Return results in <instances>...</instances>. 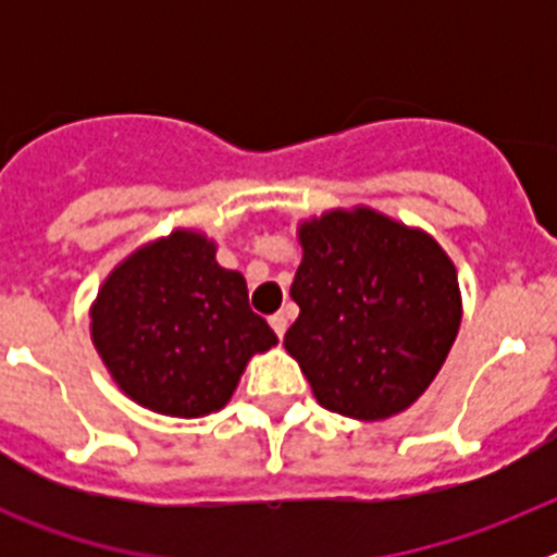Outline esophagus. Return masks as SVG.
<instances>
[{
  "label": "esophagus",
  "instance_id": "1",
  "mask_svg": "<svg viewBox=\"0 0 557 557\" xmlns=\"http://www.w3.org/2000/svg\"><path fill=\"white\" fill-rule=\"evenodd\" d=\"M287 314L284 312H275V314H270V326H273V332L278 334V339L284 337V332H287Z\"/></svg>",
  "mask_w": 557,
  "mask_h": 557
}]
</instances>
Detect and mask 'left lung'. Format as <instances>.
Returning <instances> with one entry per match:
<instances>
[{
	"instance_id": "obj_1",
	"label": "left lung",
	"mask_w": 557,
	"mask_h": 557,
	"mask_svg": "<svg viewBox=\"0 0 557 557\" xmlns=\"http://www.w3.org/2000/svg\"><path fill=\"white\" fill-rule=\"evenodd\" d=\"M289 287L301 307L284 334L326 410L382 421L430 387L460 329V284L430 234L357 206L298 228Z\"/></svg>"
}]
</instances>
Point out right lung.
<instances>
[{"mask_svg": "<svg viewBox=\"0 0 557 557\" xmlns=\"http://www.w3.org/2000/svg\"><path fill=\"white\" fill-rule=\"evenodd\" d=\"M178 228L113 268L91 307V339L113 382L152 412L200 418L228 405L253 354L278 343L250 309L243 273Z\"/></svg>", "mask_w": 557, "mask_h": 557, "instance_id": "right-lung-1", "label": "right lung"}]
</instances>
